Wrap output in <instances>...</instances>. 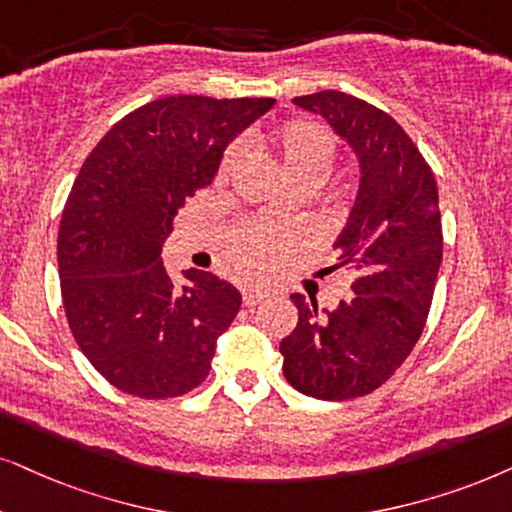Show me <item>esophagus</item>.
<instances>
[{
	"instance_id": "obj_1",
	"label": "esophagus",
	"mask_w": 512,
	"mask_h": 512,
	"mask_svg": "<svg viewBox=\"0 0 512 512\" xmlns=\"http://www.w3.org/2000/svg\"><path fill=\"white\" fill-rule=\"evenodd\" d=\"M267 295H269L267 290H262V288H248V290H243V304L245 307H255V304H260Z\"/></svg>"
}]
</instances>
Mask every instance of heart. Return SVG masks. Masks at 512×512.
Here are the masks:
<instances>
[{
	"label": "heart",
	"mask_w": 512,
	"mask_h": 512,
	"mask_svg": "<svg viewBox=\"0 0 512 512\" xmlns=\"http://www.w3.org/2000/svg\"><path fill=\"white\" fill-rule=\"evenodd\" d=\"M283 172L295 184L312 181L316 184L323 174L331 170L338 155L335 137L326 127L314 120L286 122L271 141ZM243 146L231 144L219 163V179H229L241 163ZM304 238L302 226H276L262 219H243L231 226L224 241V257L231 269L243 276L271 274L288 252Z\"/></svg>",
	"instance_id": "obj_1"
}]
</instances>
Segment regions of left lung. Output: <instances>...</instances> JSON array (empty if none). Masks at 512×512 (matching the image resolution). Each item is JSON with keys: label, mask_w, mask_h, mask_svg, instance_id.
Returning a JSON list of instances; mask_svg holds the SVG:
<instances>
[{"label": "left lung", "mask_w": 512, "mask_h": 512, "mask_svg": "<svg viewBox=\"0 0 512 512\" xmlns=\"http://www.w3.org/2000/svg\"><path fill=\"white\" fill-rule=\"evenodd\" d=\"M293 101L323 115L354 148L361 186L335 241V269L354 271V295L333 312L290 295L297 326L281 340L283 375L307 397L345 401L387 383L423 333L442 264L437 181L404 127L380 108L335 89Z\"/></svg>", "instance_id": "left-lung-1"}]
</instances>
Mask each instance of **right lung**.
<instances>
[{
    "label": "right lung",
    "instance_id": "1",
    "mask_svg": "<svg viewBox=\"0 0 512 512\" xmlns=\"http://www.w3.org/2000/svg\"><path fill=\"white\" fill-rule=\"evenodd\" d=\"M274 99L165 96L125 115L87 155L58 226V276L77 347L118 390L170 399L208 378L241 293L210 271L163 267L184 200Z\"/></svg>",
    "mask_w": 512,
    "mask_h": 512
}]
</instances>
